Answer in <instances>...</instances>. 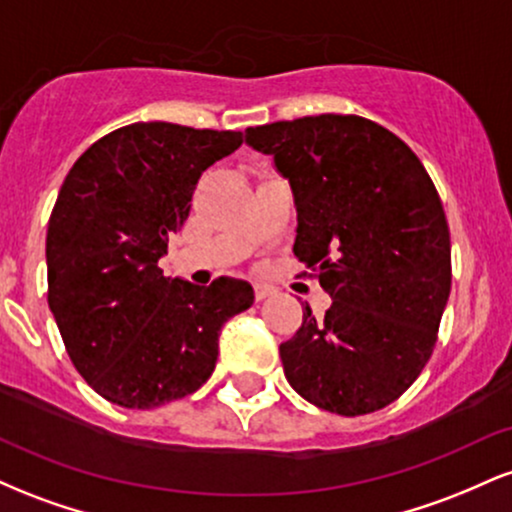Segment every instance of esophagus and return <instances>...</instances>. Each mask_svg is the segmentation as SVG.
<instances>
[{
  "label": "esophagus",
  "mask_w": 512,
  "mask_h": 512,
  "mask_svg": "<svg viewBox=\"0 0 512 512\" xmlns=\"http://www.w3.org/2000/svg\"><path fill=\"white\" fill-rule=\"evenodd\" d=\"M274 293H276L274 286H269V284H255V298H257V301H264V298L274 296Z\"/></svg>",
  "instance_id": "34e87169"
}]
</instances>
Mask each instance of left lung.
<instances>
[{"instance_id": "left-lung-1", "label": "left lung", "mask_w": 512, "mask_h": 512, "mask_svg": "<svg viewBox=\"0 0 512 512\" xmlns=\"http://www.w3.org/2000/svg\"><path fill=\"white\" fill-rule=\"evenodd\" d=\"M296 199L293 255L332 296L279 346L286 380L315 407L361 416L419 378L450 296V231L424 163L358 115L248 127Z\"/></svg>"}]
</instances>
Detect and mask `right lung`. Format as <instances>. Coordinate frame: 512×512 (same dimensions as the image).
I'll return each mask as SVG.
<instances>
[{"mask_svg": "<svg viewBox=\"0 0 512 512\" xmlns=\"http://www.w3.org/2000/svg\"><path fill=\"white\" fill-rule=\"evenodd\" d=\"M243 132L134 122L91 144L64 178L48 223V305L74 368L98 395L154 409L214 373L219 332L248 310V281L168 279L158 260L190 216L209 166Z\"/></svg>", "mask_w": 512, "mask_h": 512, "instance_id": "1", "label": "right lung"}]
</instances>
